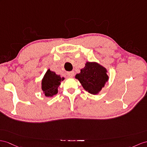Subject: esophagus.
Instances as JSON below:
<instances>
[{
	"mask_svg": "<svg viewBox=\"0 0 147 147\" xmlns=\"http://www.w3.org/2000/svg\"><path fill=\"white\" fill-rule=\"evenodd\" d=\"M74 71H69V72L67 73V76L68 77H73L74 76Z\"/></svg>",
	"mask_w": 147,
	"mask_h": 147,
	"instance_id": "1",
	"label": "esophagus"
}]
</instances>
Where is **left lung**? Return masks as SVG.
<instances>
[{
	"label": "left lung",
	"mask_w": 147,
	"mask_h": 147,
	"mask_svg": "<svg viewBox=\"0 0 147 147\" xmlns=\"http://www.w3.org/2000/svg\"><path fill=\"white\" fill-rule=\"evenodd\" d=\"M107 70L96 62H87L80 72L76 76L85 90L93 95H96L104 87L109 80Z\"/></svg>",
	"instance_id": "8db88e82"
}]
</instances>
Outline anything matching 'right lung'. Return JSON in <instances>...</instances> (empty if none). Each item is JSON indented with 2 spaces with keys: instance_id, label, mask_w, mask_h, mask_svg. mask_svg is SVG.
<instances>
[{
  "instance_id": "1",
  "label": "right lung",
  "mask_w": 147,
  "mask_h": 147,
  "mask_svg": "<svg viewBox=\"0 0 147 147\" xmlns=\"http://www.w3.org/2000/svg\"><path fill=\"white\" fill-rule=\"evenodd\" d=\"M65 78L49 69L42 80V90L46 96L52 97L58 93L60 82Z\"/></svg>"
}]
</instances>
